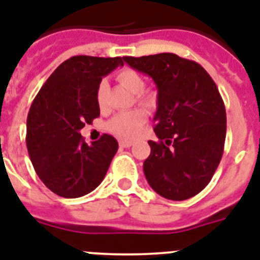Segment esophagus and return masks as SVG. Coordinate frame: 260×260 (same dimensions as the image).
<instances>
[{"mask_svg":"<svg viewBox=\"0 0 260 260\" xmlns=\"http://www.w3.org/2000/svg\"><path fill=\"white\" fill-rule=\"evenodd\" d=\"M119 146H121V147H123V148L132 147L133 141H128V139H121V141H119Z\"/></svg>","mask_w":260,"mask_h":260,"instance_id":"obj_1","label":"esophagus"}]
</instances>
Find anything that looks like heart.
I'll return each instance as SVG.
<instances>
[{"label": "heart", "instance_id": "heart-1", "mask_svg": "<svg viewBox=\"0 0 260 260\" xmlns=\"http://www.w3.org/2000/svg\"><path fill=\"white\" fill-rule=\"evenodd\" d=\"M115 80L121 84L123 88L130 90L132 93H138V100L141 103H150L154 99V92L150 89H143L145 86V80L142 77L138 71L133 68H122L115 73ZM108 84L105 81L100 83L96 90V101L97 105L103 109L106 103V93H108ZM147 118V113L142 109H135L132 112L119 113L114 115L110 121L108 122V130L113 134L118 135L121 138H133L138 134L143 123Z\"/></svg>", "mask_w": 260, "mask_h": 260}]
</instances>
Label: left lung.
<instances>
[{
    "label": "left lung",
    "instance_id": "8db88e82",
    "mask_svg": "<svg viewBox=\"0 0 260 260\" xmlns=\"http://www.w3.org/2000/svg\"><path fill=\"white\" fill-rule=\"evenodd\" d=\"M128 66L154 80L157 109L143 171L161 197L183 201L212 180L223 154L226 110L216 83L203 67L175 54L123 56Z\"/></svg>",
    "mask_w": 260,
    "mask_h": 260
}]
</instances>
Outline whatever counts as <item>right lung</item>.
<instances>
[{"mask_svg":"<svg viewBox=\"0 0 260 260\" xmlns=\"http://www.w3.org/2000/svg\"><path fill=\"white\" fill-rule=\"evenodd\" d=\"M123 66L122 57L79 55L52 72L31 104L26 145L43 184L57 196H85L104 180L118 150L114 137L104 134L88 145L80 134L100 115L96 90L104 76Z\"/></svg>","mask_w":260,"mask_h":260,"instance_id":"right-lung-1","label":"right lung"}]
</instances>
